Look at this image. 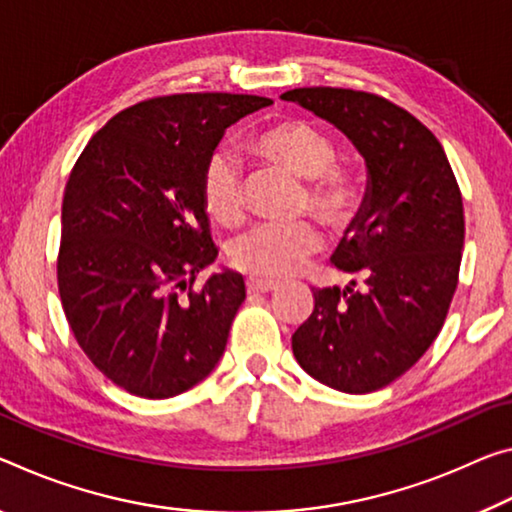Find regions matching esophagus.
<instances>
[{
  "label": "esophagus",
  "instance_id": "obj_1",
  "mask_svg": "<svg viewBox=\"0 0 512 512\" xmlns=\"http://www.w3.org/2000/svg\"><path fill=\"white\" fill-rule=\"evenodd\" d=\"M246 287H248V291H255V294H269V291L280 287V282L262 280V278H248Z\"/></svg>",
  "mask_w": 512,
  "mask_h": 512
}]
</instances>
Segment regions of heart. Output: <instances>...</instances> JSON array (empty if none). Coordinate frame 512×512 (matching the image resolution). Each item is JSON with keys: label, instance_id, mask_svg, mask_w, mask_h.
Masks as SVG:
<instances>
[{"label": "heart", "instance_id": "obj_1", "mask_svg": "<svg viewBox=\"0 0 512 512\" xmlns=\"http://www.w3.org/2000/svg\"><path fill=\"white\" fill-rule=\"evenodd\" d=\"M250 148L271 164L310 180L305 205L332 230H342L358 214V184L344 168L335 166V143L319 127L305 120H280L250 136ZM200 196L207 216L218 225L237 227L246 218V180L232 154L216 152L207 159ZM319 248L321 234L310 221L264 223L232 243L230 259L246 273L289 278Z\"/></svg>", "mask_w": 512, "mask_h": 512}]
</instances>
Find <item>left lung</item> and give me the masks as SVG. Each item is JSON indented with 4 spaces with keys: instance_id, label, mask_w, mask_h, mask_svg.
<instances>
[{
    "instance_id": "1",
    "label": "left lung",
    "mask_w": 512,
    "mask_h": 512,
    "mask_svg": "<svg viewBox=\"0 0 512 512\" xmlns=\"http://www.w3.org/2000/svg\"><path fill=\"white\" fill-rule=\"evenodd\" d=\"M280 97L335 125L367 164L362 205L330 257L339 271L360 275L364 289H353L355 280L316 289L291 348L319 383L376 392L403 376L444 326L465 243L458 182L431 129L385 97L330 86Z\"/></svg>"
}]
</instances>
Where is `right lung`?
<instances>
[{"instance_id":"obj_1","label":"right lung","mask_w":512,"mask_h":512,"mask_svg":"<svg viewBox=\"0 0 512 512\" xmlns=\"http://www.w3.org/2000/svg\"><path fill=\"white\" fill-rule=\"evenodd\" d=\"M269 104L152 97L113 116L72 168L56 262L63 312L88 360L129 394L170 399L221 360L246 285L223 269L193 289L218 255L202 170L227 127Z\"/></svg>"}]
</instances>
